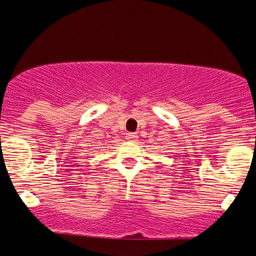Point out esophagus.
Returning a JSON list of instances; mask_svg holds the SVG:
<instances>
[{
  "mask_svg": "<svg viewBox=\"0 0 256 256\" xmlns=\"http://www.w3.org/2000/svg\"><path fill=\"white\" fill-rule=\"evenodd\" d=\"M126 136H127L126 139H128V140H136L138 136H136V133H133V132H128V133L126 134Z\"/></svg>",
  "mask_w": 256,
  "mask_h": 256,
  "instance_id": "1",
  "label": "esophagus"
}]
</instances>
